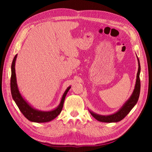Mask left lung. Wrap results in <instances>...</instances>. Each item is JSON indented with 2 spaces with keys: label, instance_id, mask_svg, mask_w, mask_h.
<instances>
[{
  "label": "left lung",
  "instance_id": "1",
  "mask_svg": "<svg viewBox=\"0 0 152 152\" xmlns=\"http://www.w3.org/2000/svg\"><path fill=\"white\" fill-rule=\"evenodd\" d=\"M138 60V71L137 74V79H136V83L135 89L133 91V92L132 96L129 98V99L125 102V104L123 105V107L119 111L115 113V114L107 115V116H102V115H96L95 113L90 111L91 114L92 115V117H94L97 121L101 122H105V123H112V122H118L121 121L123 118H125L129 113L131 111V110L133 109V107L135 106L136 103L137 102L139 99V96H140V88H141V84H140V60L137 58Z\"/></svg>",
  "mask_w": 152,
  "mask_h": 152
}]
</instances>
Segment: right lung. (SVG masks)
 <instances>
[{"label":"right lung","instance_id":"obj_1","mask_svg":"<svg viewBox=\"0 0 152 152\" xmlns=\"http://www.w3.org/2000/svg\"><path fill=\"white\" fill-rule=\"evenodd\" d=\"M17 54L15 55V56L12 60V65H11V94L12 99L17 104V107H19L20 112L23 113V115L27 118L28 120L30 121L36 122V123H45V122H49L50 121L55 119L56 117L61 113V110H62L64 100L67 93L69 90L70 89L71 87H68L66 89V91L63 94L62 99L61 100L60 104L59 106L56 108V109L51 110V111L44 112V111H40V110H37L30 106V105L27 103V102L25 101L23 98L20 95V92L17 88V84L16 81V74H15V61H16Z\"/></svg>","mask_w":152,"mask_h":152}]
</instances>
